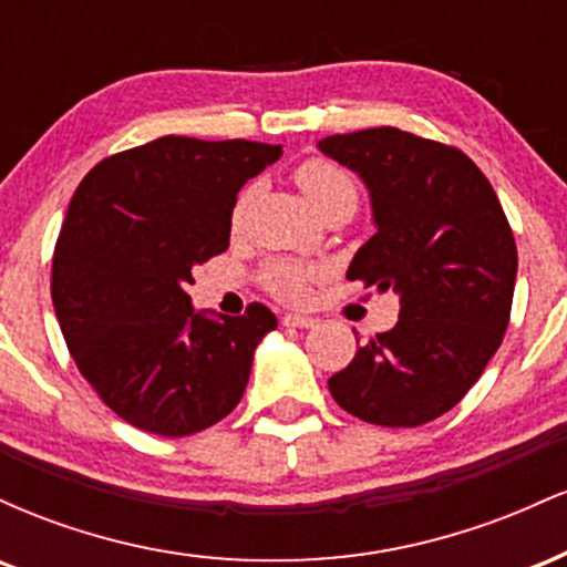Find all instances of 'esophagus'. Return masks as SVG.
<instances>
[{"mask_svg": "<svg viewBox=\"0 0 567 567\" xmlns=\"http://www.w3.org/2000/svg\"><path fill=\"white\" fill-rule=\"evenodd\" d=\"M317 320L315 317H306V315H285L282 324L285 328H311Z\"/></svg>", "mask_w": 567, "mask_h": 567, "instance_id": "obj_1", "label": "esophagus"}]
</instances>
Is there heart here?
I'll list each match as a JSON object with an SVG mask.
<instances>
[{"label":"heart","mask_w":567,"mask_h":567,"mask_svg":"<svg viewBox=\"0 0 567 567\" xmlns=\"http://www.w3.org/2000/svg\"><path fill=\"white\" fill-rule=\"evenodd\" d=\"M298 188L303 192V197L309 199V205L315 207L317 213H328L333 207H347V210H354L357 207V184L351 178L347 167L336 165V162L324 157H311L301 162L292 173ZM247 202H250V194H243L234 205L231 224L239 226L245 218ZM324 275V266L320 264H303V261H290V258H275L264 266L261 279L264 288L277 296L279 301L285 303H303L309 298L311 282Z\"/></svg>","instance_id":"b5f03b06"}]
</instances>
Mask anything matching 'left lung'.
Wrapping results in <instances>:
<instances>
[{
  "label": "left lung",
  "instance_id": "1",
  "mask_svg": "<svg viewBox=\"0 0 567 567\" xmlns=\"http://www.w3.org/2000/svg\"><path fill=\"white\" fill-rule=\"evenodd\" d=\"M320 148L362 175L379 226L347 279L400 292V320L330 375V394L368 424H429L464 400L504 341L517 277L512 226L485 173L447 143L370 127Z\"/></svg>",
  "mask_w": 567,
  "mask_h": 567
}]
</instances>
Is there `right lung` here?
Listing matches in <instances>:
<instances>
[{"mask_svg": "<svg viewBox=\"0 0 567 567\" xmlns=\"http://www.w3.org/2000/svg\"><path fill=\"white\" fill-rule=\"evenodd\" d=\"M279 157L271 143L165 135L76 186L53 250L55 317L84 381L135 429L186 437L243 400L275 311L210 320L186 285L229 247L239 188Z\"/></svg>", "mask_w": 567, "mask_h": 567, "instance_id": "right-lung-1", "label": "right lung"}]
</instances>
